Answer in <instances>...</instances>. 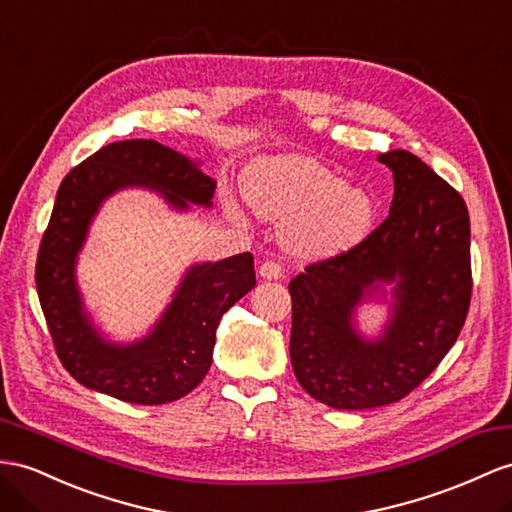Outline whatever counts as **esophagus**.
I'll use <instances>...</instances> for the list:
<instances>
[{
  "label": "esophagus",
  "instance_id": "1",
  "mask_svg": "<svg viewBox=\"0 0 512 512\" xmlns=\"http://www.w3.org/2000/svg\"><path fill=\"white\" fill-rule=\"evenodd\" d=\"M259 277L266 281H279L283 277V268L277 261H264V264L259 266Z\"/></svg>",
  "mask_w": 512,
  "mask_h": 512
}]
</instances>
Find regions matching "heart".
<instances>
[{"mask_svg":"<svg viewBox=\"0 0 512 512\" xmlns=\"http://www.w3.org/2000/svg\"><path fill=\"white\" fill-rule=\"evenodd\" d=\"M244 196L253 212L270 222H285L283 246L303 261L348 253L368 238L376 220L374 196L348 186L342 175L309 155L261 157L244 173ZM233 220L240 207L227 201Z\"/></svg>","mask_w":512,"mask_h":512,"instance_id":"obj_1","label":"heart"}]
</instances>
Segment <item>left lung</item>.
Masks as SVG:
<instances>
[{
	"instance_id": "left-lung-1",
	"label": "left lung",
	"mask_w": 512,
	"mask_h": 512,
	"mask_svg": "<svg viewBox=\"0 0 512 512\" xmlns=\"http://www.w3.org/2000/svg\"><path fill=\"white\" fill-rule=\"evenodd\" d=\"M378 162L393 173L389 216L348 253L307 266L290 283L292 368L331 409H374L409 396L448 355L469 309L463 196L409 151L381 153ZM387 297L384 331L363 336L356 309Z\"/></svg>"
}]
</instances>
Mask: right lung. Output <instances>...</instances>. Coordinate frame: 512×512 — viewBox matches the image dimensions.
Wrapping results in <instances>:
<instances>
[{"label":"right lung","instance_id":"add662e5","mask_svg":"<svg viewBox=\"0 0 512 512\" xmlns=\"http://www.w3.org/2000/svg\"><path fill=\"white\" fill-rule=\"evenodd\" d=\"M131 188L155 192L186 214L190 205H214L216 179L155 140L99 149L60 183L38 251L36 290L58 357L77 383L131 404H166L205 378L222 313L255 287L253 255L192 264L151 329L134 342H114L86 309L77 259L103 203Z\"/></svg>","mask_w":512,"mask_h":512}]
</instances>
